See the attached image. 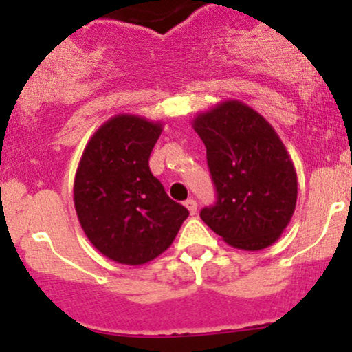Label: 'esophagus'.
I'll return each instance as SVG.
<instances>
[{"label": "esophagus", "instance_id": "34e87169", "mask_svg": "<svg viewBox=\"0 0 352 352\" xmlns=\"http://www.w3.org/2000/svg\"><path fill=\"white\" fill-rule=\"evenodd\" d=\"M184 206H186L188 209H189V212H191V214H196V211H197V203L195 199H188L186 203H184Z\"/></svg>", "mask_w": 352, "mask_h": 352}]
</instances>
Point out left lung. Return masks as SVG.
Here are the masks:
<instances>
[{"mask_svg": "<svg viewBox=\"0 0 352 352\" xmlns=\"http://www.w3.org/2000/svg\"><path fill=\"white\" fill-rule=\"evenodd\" d=\"M206 146L218 203L201 219L236 250L261 251L281 238L294 214L298 175L266 118L239 100H224L192 118Z\"/></svg>", "mask_w": 352, "mask_h": 352, "instance_id": "1", "label": "left lung"}]
</instances>
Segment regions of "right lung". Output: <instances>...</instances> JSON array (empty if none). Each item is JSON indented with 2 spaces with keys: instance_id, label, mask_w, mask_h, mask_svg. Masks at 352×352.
Returning a JSON list of instances; mask_svg holds the SVG:
<instances>
[{
  "instance_id": "1",
  "label": "right lung",
  "mask_w": 352,
  "mask_h": 352,
  "mask_svg": "<svg viewBox=\"0 0 352 352\" xmlns=\"http://www.w3.org/2000/svg\"><path fill=\"white\" fill-rule=\"evenodd\" d=\"M161 133V121L116 114L89 138L74 176V209L86 238L126 266L163 254L189 216L149 169Z\"/></svg>"
}]
</instances>
